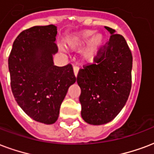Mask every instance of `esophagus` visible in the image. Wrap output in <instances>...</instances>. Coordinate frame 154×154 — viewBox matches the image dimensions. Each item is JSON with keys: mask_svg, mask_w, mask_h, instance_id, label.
<instances>
[{"mask_svg": "<svg viewBox=\"0 0 154 154\" xmlns=\"http://www.w3.org/2000/svg\"><path fill=\"white\" fill-rule=\"evenodd\" d=\"M78 70H79V68L77 66H73V72H74L75 77H77V74H78Z\"/></svg>", "mask_w": 154, "mask_h": 154, "instance_id": "esophagus-1", "label": "esophagus"}]
</instances>
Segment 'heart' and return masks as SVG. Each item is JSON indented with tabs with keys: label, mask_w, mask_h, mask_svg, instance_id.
Here are the masks:
<instances>
[{
	"label": "heart",
	"mask_w": 154,
	"mask_h": 154,
	"mask_svg": "<svg viewBox=\"0 0 154 154\" xmlns=\"http://www.w3.org/2000/svg\"><path fill=\"white\" fill-rule=\"evenodd\" d=\"M94 34V31L91 30H85L69 35L64 39V44L68 48L76 50L82 48L85 43L91 40L88 46L82 51L83 58L88 60L92 61L95 58L98 50L100 49L103 43V37L101 34ZM94 35V36L92 35ZM92 38L91 39V38Z\"/></svg>",
	"instance_id": "1"
}]
</instances>
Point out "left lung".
<instances>
[{
	"label": "left lung",
	"instance_id": "8db88e82",
	"mask_svg": "<svg viewBox=\"0 0 154 154\" xmlns=\"http://www.w3.org/2000/svg\"><path fill=\"white\" fill-rule=\"evenodd\" d=\"M111 33L93 64L84 65L77 77L81 88L82 117L86 123L101 125L111 121L121 111L132 87V56L125 38Z\"/></svg>",
	"mask_w": 154,
	"mask_h": 154
}]
</instances>
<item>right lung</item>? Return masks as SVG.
I'll use <instances>...</instances> for the list:
<instances>
[{
    "label": "right lung",
    "mask_w": 154,
    "mask_h": 154,
    "mask_svg": "<svg viewBox=\"0 0 154 154\" xmlns=\"http://www.w3.org/2000/svg\"><path fill=\"white\" fill-rule=\"evenodd\" d=\"M56 26H36L19 34L9 56L13 94L17 104L34 120L51 124L69 86L76 82L71 64L54 65L58 51Z\"/></svg>",
    "instance_id": "add662e5"
}]
</instances>
